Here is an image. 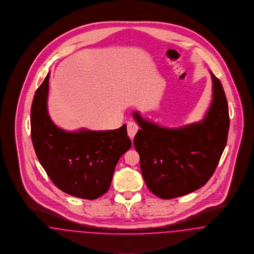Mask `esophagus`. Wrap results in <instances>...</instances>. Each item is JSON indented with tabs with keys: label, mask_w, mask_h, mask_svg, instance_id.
<instances>
[{
	"label": "esophagus",
	"mask_w": 254,
	"mask_h": 254,
	"mask_svg": "<svg viewBox=\"0 0 254 254\" xmlns=\"http://www.w3.org/2000/svg\"><path fill=\"white\" fill-rule=\"evenodd\" d=\"M137 130H138V126L135 122H133V121L128 122V124H127V133L131 138H133L134 134L137 132Z\"/></svg>",
	"instance_id": "34e87169"
}]
</instances>
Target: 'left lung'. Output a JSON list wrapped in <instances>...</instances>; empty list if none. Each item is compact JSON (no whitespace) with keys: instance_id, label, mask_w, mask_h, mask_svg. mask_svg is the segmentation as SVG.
I'll list each match as a JSON object with an SVG mask.
<instances>
[{"instance_id":"1","label":"left lung","mask_w":254,"mask_h":254,"mask_svg":"<svg viewBox=\"0 0 254 254\" xmlns=\"http://www.w3.org/2000/svg\"><path fill=\"white\" fill-rule=\"evenodd\" d=\"M212 77V102L204 119L180 128H164L133 118L140 129L133 145L148 189L161 199L185 196L203 187L224 152L229 129L227 97L220 80Z\"/></svg>"}]
</instances>
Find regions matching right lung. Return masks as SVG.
Here are the masks:
<instances>
[{
	"mask_svg": "<svg viewBox=\"0 0 254 254\" xmlns=\"http://www.w3.org/2000/svg\"><path fill=\"white\" fill-rule=\"evenodd\" d=\"M50 73L34 94L31 139L41 165L56 187L68 195L94 200L109 190L116 165L132 142L127 126L108 131L67 132L48 113Z\"/></svg>",
	"mask_w": 254,
	"mask_h": 254,
	"instance_id": "add662e5",
	"label": "right lung"
}]
</instances>
